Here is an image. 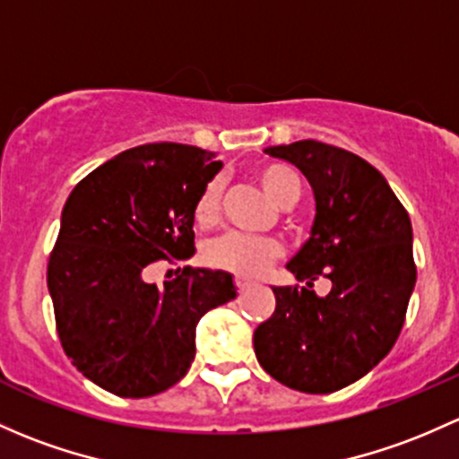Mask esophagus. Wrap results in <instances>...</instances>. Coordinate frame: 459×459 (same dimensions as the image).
<instances>
[{
    "instance_id": "esophagus-1",
    "label": "esophagus",
    "mask_w": 459,
    "mask_h": 459,
    "mask_svg": "<svg viewBox=\"0 0 459 459\" xmlns=\"http://www.w3.org/2000/svg\"><path fill=\"white\" fill-rule=\"evenodd\" d=\"M235 286H238L239 292H244L253 286V281H248V279H244V277H235Z\"/></svg>"
}]
</instances>
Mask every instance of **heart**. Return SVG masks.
I'll list each match as a JSON object with an SVG mask.
<instances>
[{"mask_svg":"<svg viewBox=\"0 0 459 459\" xmlns=\"http://www.w3.org/2000/svg\"><path fill=\"white\" fill-rule=\"evenodd\" d=\"M264 191L274 204L283 206L288 202H297L301 195V180L297 173L286 165H266L257 173ZM195 221L202 226H211L220 215V185L209 182L195 202ZM281 253V246L273 238H255V235L229 233L213 239L206 248V259L215 268L230 270L242 277H257L266 270Z\"/></svg>","mask_w":459,"mask_h":459,"instance_id":"heart-1","label":"heart"}]
</instances>
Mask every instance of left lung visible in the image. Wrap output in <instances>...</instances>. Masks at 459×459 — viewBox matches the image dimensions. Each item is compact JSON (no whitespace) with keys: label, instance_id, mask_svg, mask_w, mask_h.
Listing matches in <instances>:
<instances>
[{"label":"left lung","instance_id":"left-lung-1","mask_svg":"<svg viewBox=\"0 0 459 459\" xmlns=\"http://www.w3.org/2000/svg\"><path fill=\"white\" fill-rule=\"evenodd\" d=\"M315 191L310 239L288 262L306 286L273 288V316L255 330L259 365L286 387L332 394L389 354L416 286L409 213L378 169L341 147L299 141L266 149ZM333 281L325 298L311 286Z\"/></svg>","mask_w":459,"mask_h":459}]
</instances>
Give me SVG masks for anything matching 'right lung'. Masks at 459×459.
Wrapping results in <instances>:
<instances>
[{
  "label": "right lung",
  "instance_id": "right-lung-1",
  "mask_svg": "<svg viewBox=\"0 0 459 459\" xmlns=\"http://www.w3.org/2000/svg\"><path fill=\"white\" fill-rule=\"evenodd\" d=\"M220 169L200 147L141 144L67 197L48 290L67 359L105 392L147 398L173 387L195 356L197 321L238 297L224 270L186 266L165 288L143 279L158 259L195 253L193 211Z\"/></svg>",
  "mask_w": 459,
  "mask_h": 459
}]
</instances>
